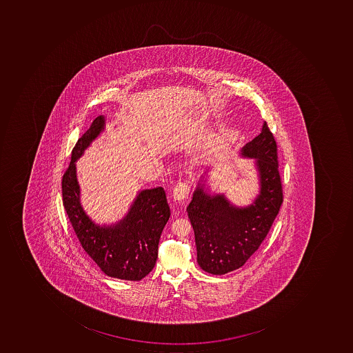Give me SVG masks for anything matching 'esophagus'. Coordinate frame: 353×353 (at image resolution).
<instances>
[{"mask_svg": "<svg viewBox=\"0 0 353 353\" xmlns=\"http://www.w3.org/2000/svg\"><path fill=\"white\" fill-rule=\"evenodd\" d=\"M190 185L187 181L178 182L176 187L174 188L173 199L174 201H181L189 195Z\"/></svg>", "mask_w": 353, "mask_h": 353, "instance_id": "esophagus-1", "label": "esophagus"}]
</instances>
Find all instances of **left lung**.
Wrapping results in <instances>:
<instances>
[{
	"instance_id": "8db88e82",
	"label": "left lung",
	"mask_w": 353,
	"mask_h": 353,
	"mask_svg": "<svg viewBox=\"0 0 353 353\" xmlns=\"http://www.w3.org/2000/svg\"><path fill=\"white\" fill-rule=\"evenodd\" d=\"M276 150L266 122L261 134L242 148L243 156L256 159L260 175V194L248 207H234L223 195H209L199 183L187 211L197 262L205 272L223 274L238 270L265 240L283 203Z\"/></svg>"
}]
</instances>
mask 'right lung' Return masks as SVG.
Returning a JSON list of instances; mask_svg holds the SVG:
<instances>
[{"instance_id":"add662e5","label":"right lung","mask_w":353,"mask_h":353,"mask_svg":"<svg viewBox=\"0 0 353 353\" xmlns=\"http://www.w3.org/2000/svg\"><path fill=\"white\" fill-rule=\"evenodd\" d=\"M99 115L79 139L72 150L71 162L61 181L63 203L83 250L107 276L139 281L154 268L162 230L171 216L163 188L139 193L130 212L114 226H97L79 203L75 163L83 150L104 130Z\"/></svg>"}]
</instances>
